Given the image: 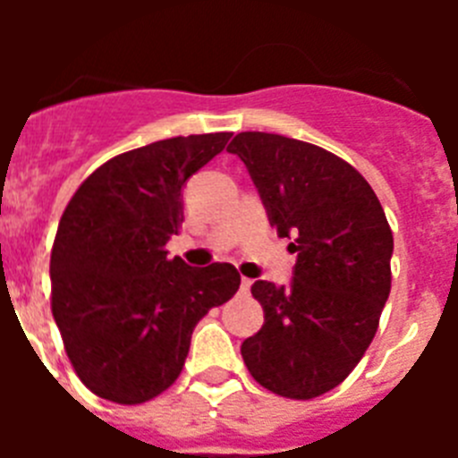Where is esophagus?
Instances as JSON below:
<instances>
[{"instance_id":"obj_1","label":"esophagus","mask_w":458,"mask_h":458,"mask_svg":"<svg viewBox=\"0 0 458 458\" xmlns=\"http://www.w3.org/2000/svg\"><path fill=\"white\" fill-rule=\"evenodd\" d=\"M250 286H252V279L242 277L241 279V293H250Z\"/></svg>"}]
</instances>
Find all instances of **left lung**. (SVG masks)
Returning <instances> with one entry per match:
<instances>
[{
  "label": "left lung",
  "instance_id": "left-lung-1",
  "mask_svg": "<svg viewBox=\"0 0 458 458\" xmlns=\"http://www.w3.org/2000/svg\"><path fill=\"white\" fill-rule=\"evenodd\" d=\"M226 151L245 163L270 226L298 252L289 284H252L264 326L241 355L266 390L311 399L337 387L376 335L394 250L386 210L358 169L307 141L241 132Z\"/></svg>",
  "mask_w": 458,
  "mask_h": 458
}]
</instances>
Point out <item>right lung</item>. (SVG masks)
<instances>
[{"instance_id":"add662e5","label":"right lung","mask_w":458,"mask_h":458,"mask_svg":"<svg viewBox=\"0 0 458 458\" xmlns=\"http://www.w3.org/2000/svg\"><path fill=\"white\" fill-rule=\"evenodd\" d=\"M232 132L172 137L112 157L68 201L50 259L52 317L80 380L141 403L179 378L194 326L241 286L232 264L167 257L185 188Z\"/></svg>"}]
</instances>
